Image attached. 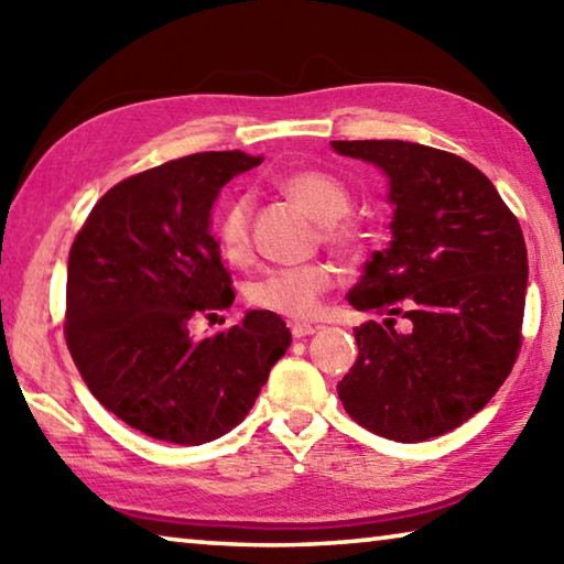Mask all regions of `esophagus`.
I'll use <instances>...</instances> for the list:
<instances>
[{
	"mask_svg": "<svg viewBox=\"0 0 564 564\" xmlns=\"http://www.w3.org/2000/svg\"><path fill=\"white\" fill-rule=\"evenodd\" d=\"M291 333H293V338H305V336H313V333H316V326H311V323H293Z\"/></svg>",
	"mask_w": 564,
	"mask_h": 564,
	"instance_id": "obj_1",
	"label": "esophagus"
}]
</instances>
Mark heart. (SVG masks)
Masks as SVG:
<instances>
[{"instance_id": "1", "label": "heart", "mask_w": 564, "mask_h": 564, "mask_svg": "<svg viewBox=\"0 0 564 564\" xmlns=\"http://www.w3.org/2000/svg\"><path fill=\"white\" fill-rule=\"evenodd\" d=\"M279 188L299 202L305 212L323 224V241L338 253H356L366 243L362 226L348 216L352 194L348 184L323 169H303L283 176ZM216 241L226 259L243 261L251 248V204L248 198H231L216 218ZM336 283L330 263L283 265L263 273L248 285V299L259 308L289 318H311L321 308V299Z\"/></svg>"}]
</instances>
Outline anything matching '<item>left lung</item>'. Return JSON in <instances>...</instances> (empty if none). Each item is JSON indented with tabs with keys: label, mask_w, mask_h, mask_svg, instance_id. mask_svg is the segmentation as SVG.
I'll return each instance as SVG.
<instances>
[{
	"label": "left lung",
	"mask_w": 564,
	"mask_h": 564,
	"mask_svg": "<svg viewBox=\"0 0 564 564\" xmlns=\"http://www.w3.org/2000/svg\"><path fill=\"white\" fill-rule=\"evenodd\" d=\"M383 169L393 241L366 263L348 301L386 316L356 328L358 358L338 383L370 433L420 443L488 405L522 346L528 248L518 218L470 161L410 141H330ZM405 317V332L394 318Z\"/></svg>",
	"instance_id": "1"
}]
</instances>
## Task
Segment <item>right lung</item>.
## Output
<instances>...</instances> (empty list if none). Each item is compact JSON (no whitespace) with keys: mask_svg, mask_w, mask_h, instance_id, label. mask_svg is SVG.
<instances>
[{"mask_svg":"<svg viewBox=\"0 0 564 564\" xmlns=\"http://www.w3.org/2000/svg\"><path fill=\"white\" fill-rule=\"evenodd\" d=\"M204 151L119 181L76 234L66 269L64 338L99 403L149 437L202 445L253 408L291 330L271 311L194 340L188 321L236 293L212 231V206L261 164Z\"/></svg>","mask_w":564,"mask_h":564,"instance_id":"1","label":"right lung"}]
</instances>
